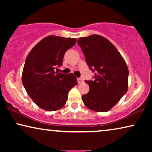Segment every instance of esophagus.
I'll use <instances>...</instances> for the list:
<instances>
[{
  "mask_svg": "<svg viewBox=\"0 0 152 152\" xmlns=\"http://www.w3.org/2000/svg\"><path fill=\"white\" fill-rule=\"evenodd\" d=\"M83 82H84V81H83L82 78H77V82H78L79 84H82V83H83Z\"/></svg>",
  "mask_w": 152,
  "mask_h": 152,
  "instance_id": "esophagus-1",
  "label": "esophagus"
}]
</instances>
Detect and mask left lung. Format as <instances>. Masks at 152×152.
Segmentation results:
<instances>
[{
  "instance_id": "left-lung-1",
  "label": "left lung",
  "mask_w": 152,
  "mask_h": 152,
  "mask_svg": "<svg viewBox=\"0 0 152 152\" xmlns=\"http://www.w3.org/2000/svg\"><path fill=\"white\" fill-rule=\"evenodd\" d=\"M77 43L90 69L95 72L94 81H86L90 90L82 95L83 102L94 111H109L128 90L126 62L117 48L100 35L81 37Z\"/></svg>"
}]
</instances>
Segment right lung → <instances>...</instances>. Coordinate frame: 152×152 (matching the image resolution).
<instances>
[{
    "instance_id": "obj_1",
    "label": "right lung",
    "mask_w": 152,
    "mask_h": 152,
    "mask_svg": "<svg viewBox=\"0 0 152 152\" xmlns=\"http://www.w3.org/2000/svg\"><path fill=\"white\" fill-rule=\"evenodd\" d=\"M75 43V38L50 35L39 41L27 56L23 85L33 102L45 111H57L64 107L68 92L77 84L72 73L55 72L62 65L64 54Z\"/></svg>"
}]
</instances>
